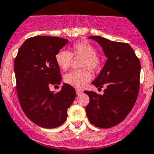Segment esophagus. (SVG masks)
<instances>
[{
    "label": "esophagus",
    "instance_id": "1",
    "mask_svg": "<svg viewBox=\"0 0 154 154\" xmlns=\"http://www.w3.org/2000/svg\"><path fill=\"white\" fill-rule=\"evenodd\" d=\"M82 91L80 90V89H76V93H77V95H79V94H82Z\"/></svg>",
    "mask_w": 154,
    "mask_h": 154
}]
</instances>
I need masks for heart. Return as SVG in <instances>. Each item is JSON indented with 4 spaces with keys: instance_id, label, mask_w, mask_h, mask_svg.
Here are the masks:
<instances>
[{
    "instance_id": "obj_1",
    "label": "heart",
    "mask_w": 154,
    "mask_h": 154,
    "mask_svg": "<svg viewBox=\"0 0 154 154\" xmlns=\"http://www.w3.org/2000/svg\"><path fill=\"white\" fill-rule=\"evenodd\" d=\"M97 51L93 45L87 41L76 42L70 49V52L66 49H60L55 56L57 66L63 70H66L70 66L72 57H82L80 67L77 70H73L64 76V81L67 85L77 88L85 87L91 79V74L88 69L95 71L100 68L101 60L97 57Z\"/></svg>"
}]
</instances>
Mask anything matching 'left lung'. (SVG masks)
I'll list each match as a JSON object with an SVG mask.
<instances>
[{
	"mask_svg": "<svg viewBox=\"0 0 154 154\" xmlns=\"http://www.w3.org/2000/svg\"><path fill=\"white\" fill-rule=\"evenodd\" d=\"M102 48L107 60L96 79V88L106 86L104 94L85 91L90 102L86 114L95 126L107 129L123 121L136 103L140 89V62L133 48L125 42L90 36Z\"/></svg>",
	"mask_w": 154,
	"mask_h": 154,
	"instance_id": "8db88e82",
	"label": "left lung"
}]
</instances>
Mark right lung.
<instances>
[{
  "instance_id": "right-lung-1",
  "label": "right lung",
  "mask_w": 154,
  "mask_h": 154,
  "mask_svg": "<svg viewBox=\"0 0 154 154\" xmlns=\"http://www.w3.org/2000/svg\"><path fill=\"white\" fill-rule=\"evenodd\" d=\"M68 42L66 38L35 36L21 45L14 60L16 89L21 109L35 124L45 129L62 125L75 98V89L63 84L60 91L49 90L60 85L62 77L55 56Z\"/></svg>"
}]
</instances>
